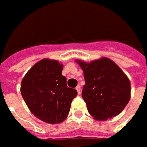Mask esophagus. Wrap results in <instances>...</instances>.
I'll list each match as a JSON object with an SVG mask.
<instances>
[{"mask_svg":"<svg viewBox=\"0 0 147 147\" xmlns=\"http://www.w3.org/2000/svg\"><path fill=\"white\" fill-rule=\"evenodd\" d=\"M76 90H77V93L80 94V93H81V87L80 86H76Z\"/></svg>","mask_w":147,"mask_h":147,"instance_id":"1","label":"esophagus"}]
</instances>
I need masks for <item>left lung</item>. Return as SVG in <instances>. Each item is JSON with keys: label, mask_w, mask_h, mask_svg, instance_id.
Instances as JSON below:
<instances>
[{"label": "left lung", "mask_w": 147, "mask_h": 147, "mask_svg": "<svg viewBox=\"0 0 147 147\" xmlns=\"http://www.w3.org/2000/svg\"><path fill=\"white\" fill-rule=\"evenodd\" d=\"M84 72L86 84L82 98L90 114L95 120L105 121L124 109L131 97V84L116 63L102 57L90 63L77 60Z\"/></svg>", "instance_id": "left-lung-1"}]
</instances>
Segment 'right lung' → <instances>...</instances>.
I'll return each instance as SVG.
<instances>
[{
	"mask_svg": "<svg viewBox=\"0 0 147 147\" xmlns=\"http://www.w3.org/2000/svg\"><path fill=\"white\" fill-rule=\"evenodd\" d=\"M58 61L42 59L30 68L21 81L20 91L30 112L40 120L51 123L63 122L70 111L75 89L67 86Z\"/></svg>",
	"mask_w": 147,
	"mask_h": 147,
	"instance_id": "1",
	"label": "right lung"
}]
</instances>
